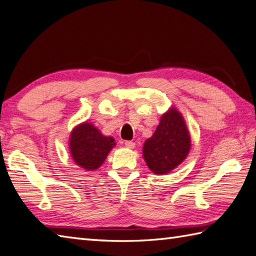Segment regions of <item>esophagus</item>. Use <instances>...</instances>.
I'll return each instance as SVG.
<instances>
[{
	"label": "esophagus",
	"instance_id": "1",
	"mask_svg": "<svg viewBox=\"0 0 256 256\" xmlns=\"http://www.w3.org/2000/svg\"><path fill=\"white\" fill-rule=\"evenodd\" d=\"M124 146H126V147H127L128 149H134L136 144L132 142H124Z\"/></svg>",
	"mask_w": 256,
	"mask_h": 256
}]
</instances>
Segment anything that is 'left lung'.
I'll list each match as a JSON object with an SVG mask.
<instances>
[{"instance_id":"8db88e82","label":"left lung","mask_w":256,"mask_h":256,"mask_svg":"<svg viewBox=\"0 0 256 256\" xmlns=\"http://www.w3.org/2000/svg\"><path fill=\"white\" fill-rule=\"evenodd\" d=\"M191 149V137L184 118L171 107L160 118L154 134L142 148L148 168L157 174H166L184 162Z\"/></svg>"}]
</instances>
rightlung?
<instances>
[{"label": "right lung", "instance_id": "add662e5", "mask_svg": "<svg viewBox=\"0 0 256 256\" xmlns=\"http://www.w3.org/2000/svg\"><path fill=\"white\" fill-rule=\"evenodd\" d=\"M70 152L74 162L87 171L98 169L116 146L112 137L102 134L92 122H84L72 130Z\"/></svg>", "mask_w": 256, "mask_h": 256}]
</instances>
